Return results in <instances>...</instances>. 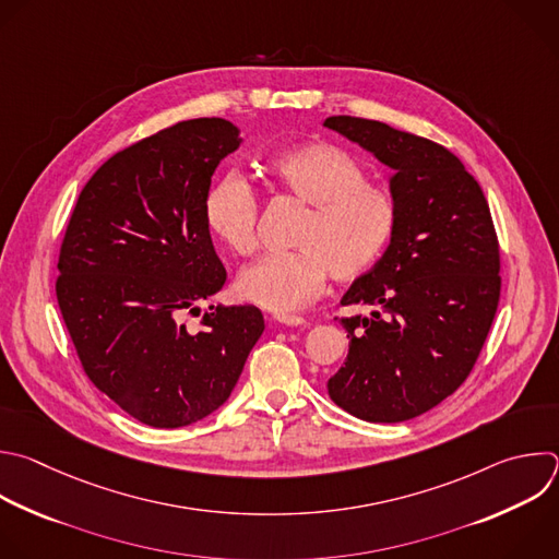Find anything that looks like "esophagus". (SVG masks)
I'll return each instance as SVG.
<instances>
[{
	"label": "esophagus",
	"instance_id": "esophagus-1",
	"mask_svg": "<svg viewBox=\"0 0 559 559\" xmlns=\"http://www.w3.org/2000/svg\"><path fill=\"white\" fill-rule=\"evenodd\" d=\"M272 318H274V322L285 324V326H300V324H305V318L294 316V313H274Z\"/></svg>",
	"mask_w": 559,
	"mask_h": 559
}]
</instances>
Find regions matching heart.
<instances>
[{
  "label": "heart",
  "instance_id": "b5f03b06",
  "mask_svg": "<svg viewBox=\"0 0 559 559\" xmlns=\"http://www.w3.org/2000/svg\"><path fill=\"white\" fill-rule=\"evenodd\" d=\"M265 177L276 195L296 202L302 215L289 243L294 250L263 257L239 276V294L270 311H294L318 296L329 274L353 283L376 267L391 246L400 204L344 146L316 140L272 155ZM211 233L235 254L259 248V198L250 181L230 170L206 195Z\"/></svg>",
  "mask_w": 559,
  "mask_h": 559
}]
</instances>
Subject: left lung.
<instances>
[{
	"label": "left lung",
	"mask_w": 559,
	"mask_h": 559,
	"mask_svg": "<svg viewBox=\"0 0 559 559\" xmlns=\"http://www.w3.org/2000/svg\"><path fill=\"white\" fill-rule=\"evenodd\" d=\"M324 127L391 166L397 233L342 305L344 366L329 397L357 419L400 424L428 413L472 373L500 300V248L480 183L445 146L380 120L331 116Z\"/></svg>",
	"instance_id": "left-lung-1"
}]
</instances>
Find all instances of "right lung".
Masks as SVG:
<instances>
[{"label":"right lung","instance_id":"right-lung-1","mask_svg":"<svg viewBox=\"0 0 559 559\" xmlns=\"http://www.w3.org/2000/svg\"><path fill=\"white\" fill-rule=\"evenodd\" d=\"M239 146L224 118L162 129L111 155L83 186L59 252L57 300L90 382L153 428L217 411L261 337L252 305L213 307L226 283L204 204Z\"/></svg>","mask_w":559,"mask_h":559}]
</instances>
